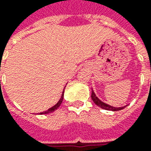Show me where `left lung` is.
Instances as JSON below:
<instances>
[{"mask_svg":"<svg viewBox=\"0 0 151 151\" xmlns=\"http://www.w3.org/2000/svg\"><path fill=\"white\" fill-rule=\"evenodd\" d=\"M91 99H92V101H94V103L96 104V106L101 107V108H103V109H105V110H110V111H119V110H122V109H124V108L125 107H112V106H110V105H107V104H106V103H104V102H102V101H100V100L96 97L93 91H91Z\"/></svg>","mask_w":151,"mask_h":151,"instance_id":"1","label":"left lung"}]
</instances>
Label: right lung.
Segmentation results:
<instances>
[{
	"instance_id": "obj_1",
	"label": "right lung",
	"mask_w": 151,
	"mask_h": 151,
	"mask_svg": "<svg viewBox=\"0 0 151 151\" xmlns=\"http://www.w3.org/2000/svg\"><path fill=\"white\" fill-rule=\"evenodd\" d=\"M63 97H64V91H63V94H62V96H61L60 101H58V103H57L56 105H55L54 107H52L51 108H50L49 110H47V111H45V112H43V113H40L39 114H47V113H52V112H54V111H55L58 107L60 106L61 102H62V101H63Z\"/></svg>"
}]
</instances>
